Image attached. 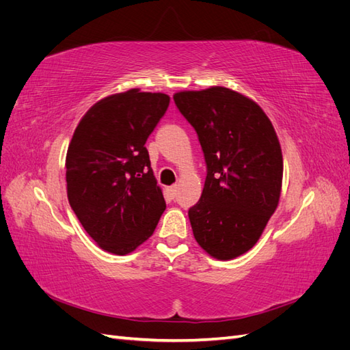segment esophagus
Instances as JSON below:
<instances>
[{
  "label": "esophagus",
  "mask_w": 350,
  "mask_h": 350,
  "mask_svg": "<svg viewBox=\"0 0 350 350\" xmlns=\"http://www.w3.org/2000/svg\"><path fill=\"white\" fill-rule=\"evenodd\" d=\"M176 193H178V187L176 185H172V187H167V196L171 198H175L176 197Z\"/></svg>",
  "instance_id": "esophagus-1"
}]
</instances>
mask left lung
I'll list each match as a JSON object with an SVG mask.
<instances>
[{"mask_svg":"<svg viewBox=\"0 0 350 350\" xmlns=\"http://www.w3.org/2000/svg\"><path fill=\"white\" fill-rule=\"evenodd\" d=\"M174 100L207 166L203 193L188 210L194 238L213 258H237L256 245L279 204L278 134L256 102L228 88L178 92Z\"/></svg>","mask_w":350,"mask_h":350,"instance_id":"left-lung-1","label":"left lung"}]
</instances>
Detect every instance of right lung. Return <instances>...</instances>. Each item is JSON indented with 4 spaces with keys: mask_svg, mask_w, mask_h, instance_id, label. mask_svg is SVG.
I'll list each match as a JSON object with an SVG mask.
<instances>
[{
    "mask_svg": "<svg viewBox=\"0 0 350 350\" xmlns=\"http://www.w3.org/2000/svg\"><path fill=\"white\" fill-rule=\"evenodd\" d=\"M169 100L139 89L111 94L84 113L70 142V206L92 239L116 256L149 239L166 208L144 144Z\"/></svg>",
    "mask_w": 350,
    "mask_h": 350,
    "instance_id": "obj_1",
    "label": "right lung"
}]
</instances>
